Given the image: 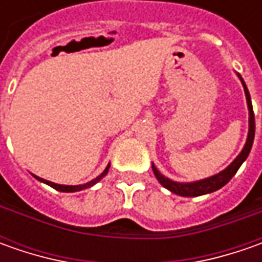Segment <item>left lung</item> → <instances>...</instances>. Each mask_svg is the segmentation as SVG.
Returning a JSON list of instances; mask_svg holds the SVG:
<instances>
[{"label":"left lung","instance_id":"1","mask_svg":"<svg viewBox=\"0 0 262 262\" xmlns=\"http://www.w3.org/2000/svg\"><path fill=\"white\" fill-rule=\"evenodd\" d=\"M237 77L241 78L242 81V86L245 90V96H247V103H248V111H249V129H248V138L245 146L242 148V151L237 155V157L229 165V166L219 172L217 175L210 176L206 179H201V181H195V182H175L172 179H169L165 175H162L157 167L153 165V172L155 176L157 178V181L165 186L166 189H169L170 192H173L176 195L181 196H200L204 195V194H210V192H214L217 189H220L222 186H225L235 176L237 172V169L241 167V165L247 160L248 155L252 148V143H254V136H255V116H254V109H252V102H251V96L248 92V87L244 81V78L237 74Z\"/></svg>","mask_w":262,"mask_h":262}]
</instances>
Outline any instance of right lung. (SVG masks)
Instances as JSON below:
<instances>
[{
  "instance_id": "obj_1",
  "label": "right lung",
  "mask_w": 262,
  "mask_h": 262,
  "mask_svg": "<svg viewBox=\"0 0 262 262\" xmlns=\"http://www.w3.org/2000/svg\"><path fill=\"white\" fill-rule=\"evenodd\" d=\"M109 166L111 165H107L106 166V169L100 173V175L97 176V178H95L93 181H90V182H87V184H83V185H59V184H54V182H51V181H46V179H42V178H39V176L33 175L37 179V181H40V182H43V184H46V185L52 186L54 189H56V191H61V192H76V191H81V189H86V188H90V186H93L95 184H97L103 176L107 173V170H109Z\"/></svg>"
}]
</instances>
